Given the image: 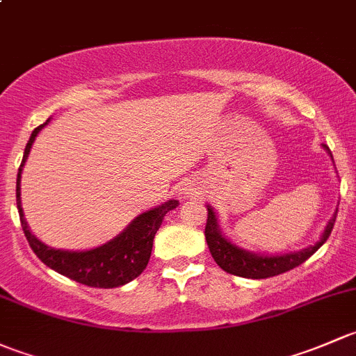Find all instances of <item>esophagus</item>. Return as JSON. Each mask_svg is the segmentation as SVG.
<instances>
[{
	"instance_id": "34e87169",
	"label": "esophagus",
	"mask_w": 356,
	"mask_h": 356,
	"mask_svg": "<svg viewBox=\"0 0 356 356\" xmlns=\"http://www.w3.org/2000/svg\"><path fill=\"white\" fill-rule=\"evenodd\" d=\"M185 193H186V195H188V193H190V195H193V190L192 188H185Z\"/></svg>"
}]
</instances>
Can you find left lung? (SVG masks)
I'll return each instance as SVG.
<instances>
[{
	"label": "left lung",
	"instance_id": "left-lung-1",
	"mask_svg": "<svg viewBox=\"0 0 356 356\" xmlns=\"http://www.w3.org/2000/svg\"><path fill=\"white\" fill-rule=\"evenodd\" d=\"M324 149L325 151H329V147H325V145ZM336 214H338V211H336L334 216L329 219L321 240H318L315 245H310V247L303 248V250H298V252H289V254L260 255V254H254V252L243 250V248L236 247V245L232 243V241L221 233V229H219L216 212L212 211L211 205H207L205 240H207L211 255L214 257L216 264H218L222 270L233 274V276L248 277V280H266V277H273V276H277V274L286 273V270L295 269V267H298L300 264L305 262L307 259L312 257L315 252L325 243V240H327L329 234H331L332 228H334Z\"/></svg>",
	"mask_w": 356,
	"mask_h": 356
}]
</instances>
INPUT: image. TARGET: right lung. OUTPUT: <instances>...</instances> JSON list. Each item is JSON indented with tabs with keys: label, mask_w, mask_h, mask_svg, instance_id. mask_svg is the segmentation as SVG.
I'll list each match as a JSON object with an SVG mask.
<instances>
[{
	"label": "right lung",
	"mask_w": 356,
	"mask_h": 356,
	"mask_svg": "<svg viewBox=\"0 0 356 356\" xmlns=\"http://www.w3.org/2000/svg\"><path fill=\"white\" fill-rule=\"evenodd\" d=\"M47 123H49V120H46V123L39 124L32 131L31 138H29L27 145H25L24 159H22L17 175V207L25 238H27L34 254L47 267L70 277V280L76 281V283L87 284V286L92 288L123 286V284L130 283V281H134L135 277L144 273V269L149 264V259H151L154 236H156L164 216L177 207L178 200H168V202L157 205L151 211L137 216L118 236L113 238L108 243L101 245V247L83 252L60 250V248L47 247L29 229L27 221L24 218V211H22L20 199L22 170H24L25 161H27L35 137H38L39 131Z\"/></svg>",
	"instance_id": "right-lung-1"
}]
</instances>
